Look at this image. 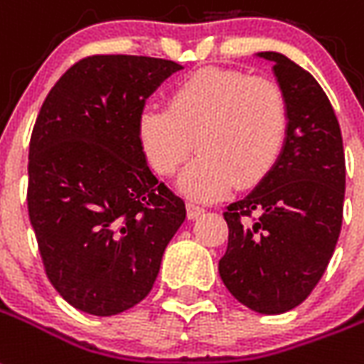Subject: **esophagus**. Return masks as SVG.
<instances>
[{
  "label": "esophagus",
  "instance_id": "34e87169",
  "mask_svg": "<svg viewBox=\"0 0 364 364\" xmlns=\"http://www.w3.org/2000/svg\"><path fill=\"white\" fill-rule=\"evenodd\" d=\"M186 210H188V218H190V220H196V218H199V216L205 213V208L196 205V203H188V205H186Z\"/></svg>",
  "mask_w": 364,
  "mask_h": 364
}]
</instances>
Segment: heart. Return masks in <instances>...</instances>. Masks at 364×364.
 I'll list each match as a JSON object with an SVG mask.
<instances>
[{"label": "heart", "instance_id": "obj_1", "mask_svg": "<svg viewBox=\"0 0 364 364\" xmlns=\"http://www.w3.org/2000/svg\"><path fill=\"white\" fill-rule=\"evenodd\" d=\"M289 132V106L275 83L208 66L176 83L167 106L138 115V140L150 167L168 176L190 156L178 188L197 201L252 188L275 167Z\"/></svg>", "mask_w": 364, "mask_h": 364}]
</instances>
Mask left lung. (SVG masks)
I'll return each mask as SVG.
<instances>
[{
  "label": "left lung",
  "mask_w": 364,
  "mask_h": 364,
  "mask_svg": "<svg viewBox=\"0 0 364 364\" xmlns=\"http://www.w3.org/2000/svg\"><path fill=\"white\" fill-rule=\"evenodd\" d=\"M256 56L273 64L289 132L275 167L224 213L230 235L218 272L243 306L277 315L309 296L336 249L346 159L336 114L314 75L281 53Z\"/></svg>",
  "instance_id": "obj_1"
}]
</instances>
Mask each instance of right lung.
I'll return each instance as SVG.
<instances>
[{
	"label": "right lung",
	"mask_w": 364,
	"mask_h": 364,
	"mask_svg": "<svg viewBox=\"0 0 364 364\" xmlns=\"http://www.w3.org/2000/svg\"><path fill=\"white\" fill-rule=\"evenodd\" d=\"M182 70L163 58L100 55L68 70L45 98L28 163V213L50 283L97 317L148 296L186 205L151 174L138 115Z\"/></svg>",
	"instance_id": "obj_1"
}]
</instances>
